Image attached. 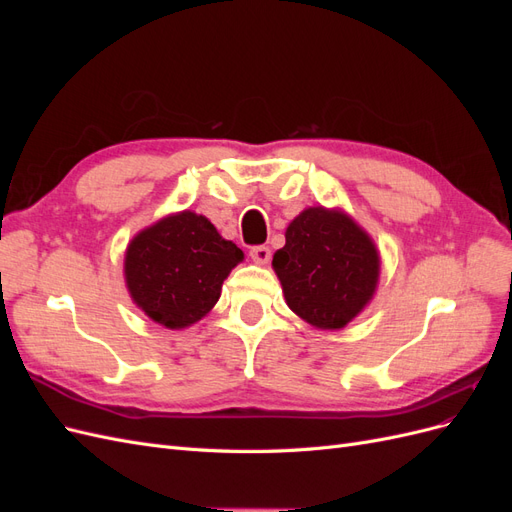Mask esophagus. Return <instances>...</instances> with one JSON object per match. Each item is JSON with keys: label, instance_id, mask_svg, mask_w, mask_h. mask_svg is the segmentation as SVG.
<instances>
[{"label": "esophagus", "instance_id": "esophagus-1", "mask_svg": "<svg viewBox=\"0 0 512 512\" xmlns=\"http://www.w3.org/2000/svg\"><path fill=\"white\" fill-rule=\"evenodd\" d=\"M250 256L254 262H258V265H267L271 260V250L267 245H254L250 247Z\"/></svg>", "mask_w": 512, "mask_h": 512}]
</instances>
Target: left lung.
<instances>
[{
	"label": "left lung",
	"instance_id": "8db88e82",
	"mask_svg": "<svg viewBox=\"0 0 512 512\" xmlns=\"http://www.w3.org/2000/svg\"><path fill=\"white\" fill-rule=\"evenodd\" d=\"M273 269L294 314L318 329H342L374 297L380 258L346 213L312 207L290 222Z\"/></svg>",
	"mask_w": 512,
	"mask_h": 512
}]
</instances>
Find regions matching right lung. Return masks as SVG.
Masks as SVG:
<instances>
[{"instance_id":"right-lung-1","label":"right lung","mask_w":512,"mask_h":512,"mask_svg":"<svg viewBox=\"0 0 512 512\" xmlns=\"http://www.w3.org/2000/svg\"><path fill=\"white\" fill-rule=\"evenodd\" d=\"M241 260L243 252L222 239L205 215L183 211L132 239L126 282L134 303L151 320L183 329L218 303L224 280Z\"/></svg>"}]
</instances>
